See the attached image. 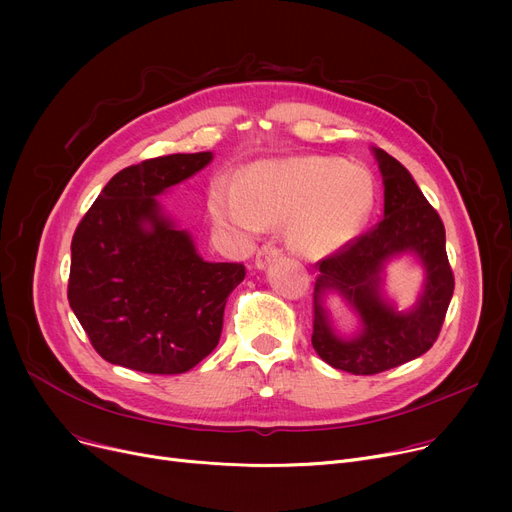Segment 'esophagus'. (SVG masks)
<instances>
[{"mask_svg":"<svg viewBox=\"0 0 512 512\" xmlns=\"http://www.w3.org/2000/svg\"><path fill=\"white\" fill-rule=\"evenodd\" d=\"M280 255H282V249L276 245V242H265V245H261V249L255 255V265L265 267L267 263H272Z\"/></svg>","mask_w":512,"mask_h":512,"instance_id":"34e87169","label":"esophagus"}]
</instances>
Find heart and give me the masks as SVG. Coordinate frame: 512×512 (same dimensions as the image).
I'll return each instance as SVG.
<instances>
[{"label":"heart","instance_id":"b5f03b06","mask_svg":"<svg viewBox=\"0 0 512 512\" xmlns=\"http://www.w3.org/2000/svg\"><path fill=\"white\" fill-rule=\"evenodd\" d=\"M373 197V180L363 168L330 157H297L261 161L242 174L238 186L218 182L209 207L215 220L242 232L290 220V245L319 257L359 234Z\"/></svg>","mask_w":512,"mask_h":512}]
</instances>
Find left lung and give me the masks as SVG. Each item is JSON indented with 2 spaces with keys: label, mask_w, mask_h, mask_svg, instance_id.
Wrapping results in <instances>:
<instances>
[{
  "label": "left lung",
  "mask_w": 512,
  "mask_h": 512,
  "mask_svg": "<svg viewBox=\"0 0 512 512\" xmlns=\"http://www.w3.org/2000/svg\"><path fill=\"white\" fill-rule=\"evenodd\" d=\"M373 151L384 176V218L315 263L319 276L313 292L311 344L328 365L355 375L382 373L427 353L440 336L454 292L438 211L400 161L384 149ZM405 250L420 255L428 282L416 311L402 316L381 303L377 282L383 261ZM326 289L342 291L362 313L364 332L355 341H340L331 334L320 301Z\"/></svg>",
  "instance_id": "obj_1"
}]
</instances>
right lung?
<instances>
[{
    "mask_svg": "<svg viewBox=\"0 0 512 512\" xmlns=\"http://www.w3.org/2000/svg\"><path fill=\"white\" fill-rule=\"evenodd\" d=\"M211 157L172 153L128 166L78 222L68 303L105 361L174 375L218 346L226 301L245 280V265L203 261L155 201Z\"/></svg>",
    "mask_w": 512,
    "mask_h": 512,
    "instance_id": "add662e5",
    "label": "right lung"
}]
</instances>
